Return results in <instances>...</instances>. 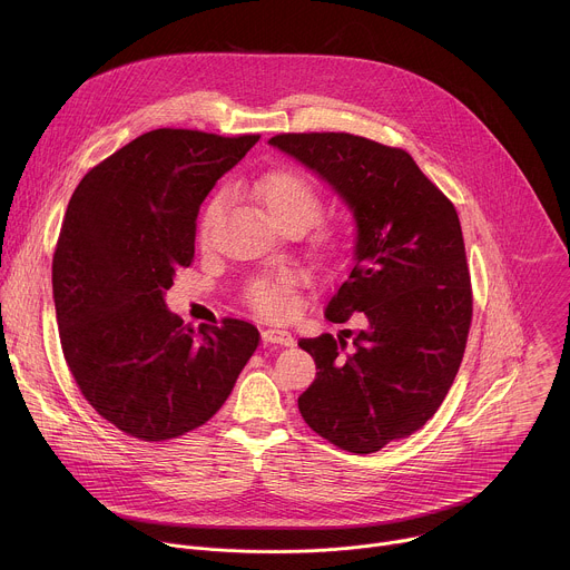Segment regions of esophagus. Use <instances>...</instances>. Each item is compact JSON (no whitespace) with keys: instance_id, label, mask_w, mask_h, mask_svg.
I'll list each match as a JSON object with an SVG mask.
<instances>
[{"instance_id":"34e87169","label":"esophagus","mask_w":570,"mask_h":570,"mask_svg":"<svg viewBox=\"0 0 570 570\" xmlns=\"http://www.w3.org/2000/svg\"><path fill=\"white\" fill-rule=\"evenodd\" d=\"M262 338L264 343H271V345H284V347L295 345V338L291 336V332H284V330H264Z\"/></svg>"}]
</instances>
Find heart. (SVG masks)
<instances>
[{
    "instance_id": "obj_1",
    "label": "heart",
    "mask_w": 570,
    "mask_h": 570,
    "mask_svg": "<svg viewBox=\"0 0 570 570\" xmlns=\"http://www.w3.org/2000/svg\"><path fill=\"white\" fill-rule=\"evenodd\" d=\"M253 198L262 205L266 216L279 227V229H306L311 227L320 214H322V196L317 187L299 171L295 169H277L266 176H262L253 189ZM225 207V194H216L198 223V240L207 246L212 238V229ZM320 248L324 253H334V240L324 236L320 240ZM304 284V277L295 271H284L277 275L259 277L255 279L248 291L246 299L253 311H257L264 317L271 320H286L297 308V293Z\"/></svg>"
}]
</instances>
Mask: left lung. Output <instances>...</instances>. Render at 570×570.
<instances>
[{"label":"left lung","instance_id":"left-lung-1","mask_svg":"<svg viewBox=\"0 0 570 570\" xmlns=\"http://www.w3.org/2000/svg\"><path fill=\"white\" fill-rule=\"evenodd\" d=\"M271 144L330 183L358 227L354 268L324 315H356L361 330L297 343L317 367L299 413L338 449L374 453L420 431L460 370L473 297L458 212L403 148L350 132Z\"/></svg>","mask_w":570,"mask_h":570}]
</instances>
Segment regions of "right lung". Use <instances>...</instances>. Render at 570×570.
Here are the masks:
<instances>
[{
    "label": "right lung",
    "instance_id": "add662e5",
    "mask_svg": "<svg viewBox=\"0 0 570 570\" xmlns=\"http://www.w3.org/2000/svg\"><path fill=\"white\" fill-rule=\"evenodd\" d=\"M259 135L157 128L78 183L51 282L67 367L92 409L130 438L165 442L209 422L259 345L246 320L194 330L165 304L196 250V216Z\"/></svg>",
    "mask_w": 570,
    "mask_h": 570
}]
</instances>
